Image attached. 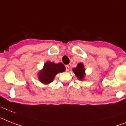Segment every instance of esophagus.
I'll list each match as a JSON object with an SVG mask.
<instances>
[{"label": "esophagus", "instance_id": "obj_1", "mask_svg": "<svg viewBox=\"0 0 126 126\" xmlns=\"http://www.w3.org/2000/svg\"><path fill=\"white\" fill-rule=\"evenodd\" d=\"M65 68H66V71L68 72L69 70V68H70V66L68 65H66L65 66Z\"/></svg>", "mask_w": 126, "mask_h": 126}]
</instances>
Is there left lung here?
I'll return each instance as SVG.
<instances>
[{"instance_id": "1", "label": "left lung", "mask_w": 126, "mask_h": 126, "mask_svg": "<svg viewBox=\"0 0 126 126\" xmlns=\"http://www.w3.org/2000/svg\"><path fill=\"white\" fill-rule=\"evenodd\" d=\"M72 71L79 80L80 81L84 80L86 76V73H85L84 64L83 63H78L77 66L73 68Z\"/></svg>"}]
</instances>
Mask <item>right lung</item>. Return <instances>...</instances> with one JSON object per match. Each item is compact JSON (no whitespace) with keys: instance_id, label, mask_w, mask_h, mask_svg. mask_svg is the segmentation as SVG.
<instances>
[{"instance_id":"obj_1","label":"right lung","mask_w":126,"mask_h":126,"mask_svg":"<svg viewBox=\"0 0 126 126\" xmlns=\"http://www.w3.org/2000/svg\"><path fill=\"white\" fill-rule=\"evenodd\" d=\"M65 71V65L61 63H55L48 61L44 64L41 70L38 73L39 81L44 84H50L53 81L58 73Z\"/></svg>"}]
</instances>
